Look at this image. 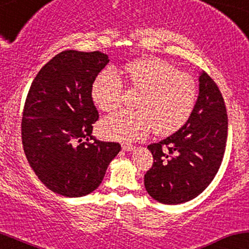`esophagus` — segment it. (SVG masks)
<instances>
[{
	"instance_id": "obj_1",
	"label": "esophagus",
	"mask_w": 249,
	"mask_h": 249,
	"mask_svg": "<svg viewBox=\"0 0 249 249\" xmlns=\"http://www.w3.org/2000/svg\"><path fill=\"white\" fill-rule=\"evenodd\" d=\"M122 149H124V152H130V150L134 149V146L130 143H122Z\"/></svg>"
}]
</instances>
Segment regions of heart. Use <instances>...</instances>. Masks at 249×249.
<instances>
[{
  "label": "heart",
  "mask_w": 249,
  "mask_h": 249,
  "mask_svg": "<svg viewBox=\"0 0 249 249\" xmlns=\"http://www.w3.org/2000/svg\"><path fill=\"white\" fill-rule=\"evenodd\" d=\"M128 81L140 91L135 107L106 117L100 129L106 138L134 141L152 129L168 136L188 121L197 100V85L192 75L178 71L159 58H141L125 66ZM124 82L113 69L100 72L91 86V99L100 110L113 111L122 103Z\"/></svg>",
  "instance_id": "b5f03b06"
}]
</instances>
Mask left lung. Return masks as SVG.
<instances>
[{
  "label": "left lung",
  "mask_w": 249,
  "mask_h": 249,
  "mask_svg": "<svg viewBox=\"0 0 249 249\" xmlns=\"http://www.w3.org/2000/svg\"><path fill=\"white\" fill-rule=\"evenodd\" d=\"M199 82L196 105L186 124L148 146L154 162L144 174V187L164 205L200 195L213 181L225 154L228 117L221 91L207 72H201Z\"/></svg>",
  "instance_id": "1"
}]
</instances>
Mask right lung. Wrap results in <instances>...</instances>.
Returning a JSON list of instances; mask_svg holds the SVG:
<instances>
[{
    "label": "right lung",
    "mask_w": 249,
    "mask_h": 249,
    "mask_svg": "<svg viewBox=\"0 0 249 249\" xmlns=\"http://www.w3.org/2000/svg\"><path fill=\"white\" fill-rule=\"evenodd\" d=\"M108 62L101 52L64 50L42 67L28 91L21 124L24 154L56 194L80 197L94 192L121 150L120 143L91 136L99 120L91 86Z\"/></svg>",
    "instance_id": "obj_1"
}]
</instances>
